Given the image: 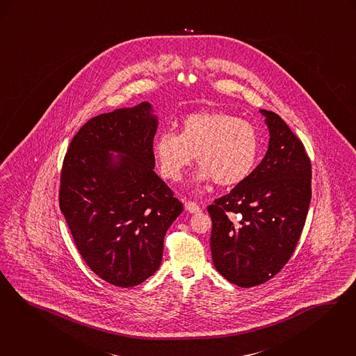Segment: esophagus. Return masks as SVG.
I'll return each mask as SVG.
<instances>
[{
	"label": "esophagus",
	"instance_id": "1",
	"mask_svg": "<svg viewBox=\"0 0 356 356\" xmlns=\"http://www.w3.org/2000/svg\"><path fill=\"white\" fill-rule=\"evenodd\" d=\"M185 209H186L189 213H199V212H201V208H200L196 202H193V201H186V202H185Z\"/></svg>",
	"mask_w": 356,
	"mask_h": 356
}]
</instances>
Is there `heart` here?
I'll return each instance as SVG.
<instances>
[{"label": "heart", "mask_w": 356, "mask_h": 356, "mask_svg": "<svg viewBox=\"0 0 356 356\" xmlns=\"http://www.w3.org/2000/svg\"><path fill=\"white\" fill-rule=\"evenodd\" d=\"M159 171L181 180L193 159L201 165L196 183L214 180L221 186L240 184L256 167L259 155L257 128L236 115L212 111L188 115L179 134L163 131L152 144Z\"/></svg>", "instance_id": "obj_1"}]
</instances>
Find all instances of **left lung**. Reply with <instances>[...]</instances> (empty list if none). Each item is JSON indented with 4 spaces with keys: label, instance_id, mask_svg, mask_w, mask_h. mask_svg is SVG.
I'll list each match as a JSON object with an SVG mask.
<instances>
[{
    "label": "left lung",
    "instance_id": "obj_1",
    "mask_svg": "<svg viewBox=\"0 0 356 356\" xmlns=\"http://www.w3.org/2000/svg\"><path fill=\"white\" fill-rule=\"evenodd\" d=\"M268 152L243 181L208 207L214 268L240 287L265 284L293 256L312 200V163L280 115L259 110ZM241 213L240 220L235 217Z\"/></svg>",
    "mask_w": 356,
    "mask_h": 356
}]
</instances>
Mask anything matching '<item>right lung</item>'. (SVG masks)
Segmentation results:
<instances>
[{
    "instance_id": "add662e5",
    "label": "right lung",
    "mask_w": 356,
    "mask_h": 356,
    "mask_svg": "<svg viewBox=\"0 0 356 356\" xmlns=\"http://www.w3.org/2000/svg\"><path fill=\"white\" fill-rule=\"evenodd\" d=\"M156 129L148 102L98 115L76 132L62 165L59 208L76 249L91 270L119 287L156 273L164 236L183 212L154 172Z\"/></svg>"
}]
</instances>
